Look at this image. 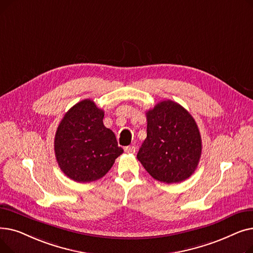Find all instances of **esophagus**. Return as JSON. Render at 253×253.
I'll use <instances>...</instances> for the list:
<instances>
[{
	"label": "esophagus",
	"mask_w": 253,
	"mask_h": 253,
	"mask_svg": "<svg viewBox=\"0 0 253 253\" xmlns=\"http://www.w3.org/2000/svg\"><path fill=\"white\" fill-rule=\"evenodd\" d=\"M124 150L128 154H134L135 153V147H133V145H129V147H126Z\"/></svg>",
	"instance_id": "1"
}]
</instances>
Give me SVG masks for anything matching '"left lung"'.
<instances>
[{
	"instance_id": "8db88e82",
	"label": "left lung",
	"mask_w": 253,
	"mask_h": 253,
	"mask_svg": "<svg viewBox=\"0 0 253 253\" xmlns=\"http://www.w3.org/2000/svg\"><path fill=\"white\" fill-rule=\"evenodd\" d=\"M147 138L137 159L151 176L165 183L189 178L200 161L202 140L192 115L177 102L163 100L147 112Z\"/></svg>"
}]
</instances>
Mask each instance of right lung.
Segmentation results:
<instances>
[{"label":"right lung","mask_w":253,"mask_h":253,"mask_svg":"<svg viewBox=\"0 0 253 253\" xmlns=\"http://www.w3.org/2000/svg\"><path fill=\"white\" fill-rule=\"evenodd\" d=\"M103 117L94 101L84 99L66 112L57 127L56 161L63 173L77 182L103 177L123 154L114 132L103 125Z\"/></svg>","instance_id":"1"}]
</instances>
